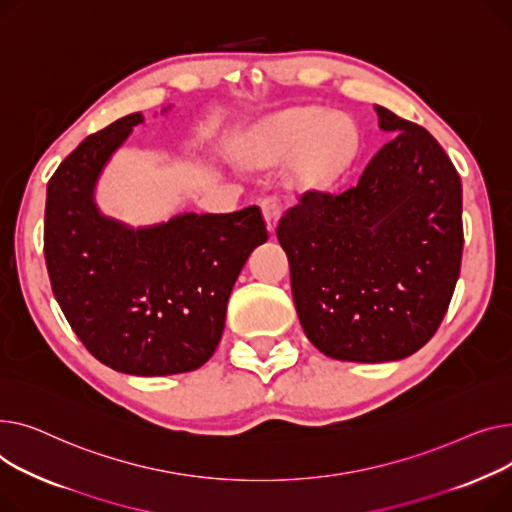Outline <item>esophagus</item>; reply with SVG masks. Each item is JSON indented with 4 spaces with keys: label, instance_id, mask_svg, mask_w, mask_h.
Here are the masks:
<instances>
[{
    "label": "esophagus",
    "instance_id": "1",
    "mask_svg": "<svg viewBox=\"0 0 512 512\" xmlns=\"http://www.w3.org/2000/svg\"><path fill=\"white\" fill-rule=\"evenodd\" d=\"M260 208H262V215H264L268 231L273 233L275 227H277V221L281 217V202L273 196H266V198L260 200Z\"/></svg>",
    "mask_w": 512,
    "mask_h": 512
}]
</instances>
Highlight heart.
Returning a JSON list of instances; mask_svg holds the SVG:
<instances>
[{
	"label": "heart",
	"mask_w": 512,
	"mask_h": 512,
	"mask_svg": "<svg viewBox=\"0 0 512 512\" xmlns=\"http://www.w3.org/2000/svg\"><path fill=\"white\" fill-rule=\"evenodd\" d=\"M357 146L359 134L349 117L293 109L270 117L252 134L250 159L268 165L295 157L306 184L326 186L351 167Z\"/></svg>",
	"instance_id": "b5f03b06"
}]
</instances>
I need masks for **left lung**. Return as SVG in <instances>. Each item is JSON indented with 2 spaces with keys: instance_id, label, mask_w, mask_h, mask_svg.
Masks as SVG:
<instances>
[{
  "instance_id": "obj_1",
  "label": "left lung",
  "mask_w": 512,
  "mask_h": 512,
  "mask_svg": "<svg viewBox=\"0 0 512 512\" xmlns=\"http://www.w3.org/2000/svg\"><path fill=\"white\" fill-rule=\"evenodd\" d=\"M397 132L357 184L306 192L281 217L295 310L316 349L380 364L422 349L453 297L463 256L461 177L436 138L386 107Z\"/></svg>"
}]
</instances>
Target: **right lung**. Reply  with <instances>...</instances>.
Returning <instances> with one entry per match:
<instances>
[{
  "label": "right lung",
  "instance_id": "right-lung-1",
  "mask_svg": "<svg viewBox=\"0 0 512 512\" xmlns=\"http://www.w3.org/2000/svg\"><path fill=\"white\" fill-rule=\"evenodd\" d=\"M142 122V113L117 119L57 167L47 184L45 262L59 308L101 364L169 376L192 372L215 353L231 289L268 233L258 206L184 213L138 229L105 217L97 182Z\"/></svg>",
  "mask_w": 512,
  "mask_h": 512
}]
</instances>
